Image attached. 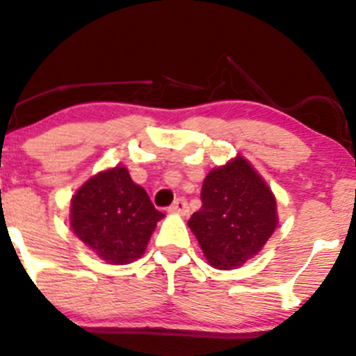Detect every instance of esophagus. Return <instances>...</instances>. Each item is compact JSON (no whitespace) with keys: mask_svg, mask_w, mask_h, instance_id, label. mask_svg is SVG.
<instances>
[{"mask_svg":"<svg viewBox=\"0 0 356 356\" xmlns=\"http://www.w3.org/2000/svg\"><path fill=\"white\" fill-rule=\"evenodd\" d=\"M168 211L177 213V215H188L189 207H188V201H186V197H177V200H175L174 203L168 207Z\"/></svg>","mask_w":356,"mask_h":356,"instance_id":"34e87169","label":"esophagus"}]
</instances>
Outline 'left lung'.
Masks as SVG:
<instances>
[{
    "mask_svg": "<svg viewBox=\"0 0 356 356\" xmlns=\"http://www.w3.org/2000/svg\"><path fill=\"white\" fill-rule=\"evenodd\" d=\"M201 203L188 225L216 269L242 266L263 249L278 225L271 189L242 156L209 172Z\"/></svg>",
    "mask_w": 356,
    "mask_h": 356,
    "instance_id": "left-lung-1",
    "label": "left lung"
}]
</instances>
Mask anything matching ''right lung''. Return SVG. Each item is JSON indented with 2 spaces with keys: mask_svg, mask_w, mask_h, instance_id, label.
Instances as JSON below:
<instances>
[{
  "mask_svg": "<svg viewBox=\"0 0 356 356\" xmlns=\"http://www.w3.org/2000/svg\"><path fill=\"white\" fill-rule=\"evenodd\" d=\"M163 218L147 191L134 184L128 168L100 172L71 201V228L109 264H128L147 249L156 222Z\"/></svg>",
  "mask_w": 356,
  "mask_h": 356,
  "instance_id": "add662e5",
  "label": "right lung"
}]
</instances>
